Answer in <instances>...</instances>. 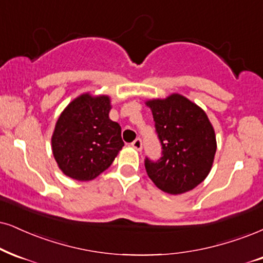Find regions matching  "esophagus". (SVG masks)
I'll list each match as a JSON object with an SVG mask.
<instances>
[{
    "label": "esophagus",
    "instance_id": "1",
    "mask_svg": "<svg viewBox=\"0 0 263 263\" xmlns=\"http://www.w3.org/2000/svg\"><path fill=\"white\" fill-rule=\"evenodd\" d=\"M132 146L135 148V150H138V151H140L141 148H142V140L140 138H137L135 139L134 141L132 142Z\"/></svg>",
    "mask_w": 263,
    "mask_h": 263
}]
</instances>
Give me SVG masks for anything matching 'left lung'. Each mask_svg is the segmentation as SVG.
I'll list each match as a JSON object with an SVG mask.
<instances>
[{
  "mask_svg": "<svg viewBox=\"0 0 263 263\" xmlns=\"http://www.w3.org/2000/svg\"><path fill=\"white\" fill-rule=\"evenodd\" d=\"M146 105L162 147L158 160L145 158L147 176L158 189L173 195L194 189L210 173L217 148L206 113L178 93Z\"/></svg>",
  "mask_w": 263,
  "mask_h": 263,
  "instance_id": "1",
  "label": "left lung"
}]
</instances>
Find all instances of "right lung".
<instances>
[{"mask_svg": "<svg viewBox=\"0 0 263 263\" xmlns=\"http://www.w3.org/2000/svg\"><path fill=\"white\" fill-rule=\"evenodd\" d=\"M108 96L77 97L56 123L52 152L58 167L77 180H91L112 164L124 146L121 125L109 119Z\"/></svg>", "mask_w": 263, "mask_h": 263, "instance_id": "obj_1", "label": "right lung"}]
</instances>
